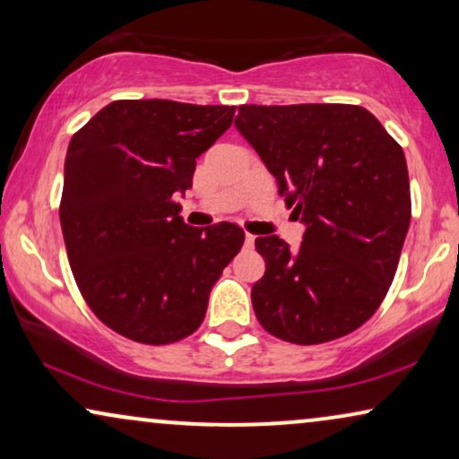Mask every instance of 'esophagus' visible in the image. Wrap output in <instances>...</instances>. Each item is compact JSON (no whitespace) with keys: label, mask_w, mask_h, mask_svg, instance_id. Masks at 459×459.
<instances>
[{"label":"esophagus","mask_w":459,"mask_h":459,"mask_svg":"<svg viewBox=\"0 0 459 459\" xmlns=\"http://www.w3.org/2000/svg\"><path fill=\"white\" fill-rule=\"evenodd\" d=\"M244 240H247V247H253V244H255V236L248 234V231H247V236H244Z\"/></svg>","instance_id":"obj_1"}]
</instances>
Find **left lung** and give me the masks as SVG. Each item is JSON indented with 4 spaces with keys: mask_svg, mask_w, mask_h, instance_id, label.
I'll return each instance as SVG.
<instances>
[{
    "mask_svg": "<svg viewBox=\"0 0 459 459\" xmlns=\"http://www.w3.org/2000/svg\"><path fill=\"white\" fill-rule=\"evenodd\" d=\"M234 123L307 225L297 250L255 240L265 259L250 292L256 319L294 344L351 334L385 300L410 230L403 150L353 104H242Z\"/></svg>",
    "mask_w": 459,
    "mask_h": 459,
    "instance_id": "1",
    "label": "left lung"
}]
</instances>
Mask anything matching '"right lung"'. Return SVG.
<instances>
[{"label":"right lung","instance_id":"1","mask_svg":"<svg viewBox=\"0 0 459 459\" xmlns=\"http://www.w3.org/2000/svg\"><path fill=\"white\" fill-rule=\"evenodd\" d=\"M236 106L117 100L68 143L60 225L85 303L110 330L171 344L203 324L211 288L244 231L190 228L175 203Z\"/></svg>","mask_w":459,"mask_h":459}]
</instances>
